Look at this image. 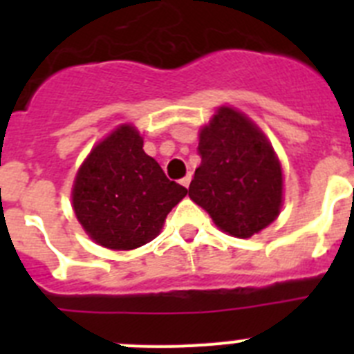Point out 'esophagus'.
Returning a JSON list of instances; mask_svg holds the SVG:
<instances>
[{"label": "esophagus", "instance_id": "obj_1", "mask_svg": "<svg viewBox=\"0 0 354 354\" xmlns=\"http://www.w3.org/2000/svg\"><path fill=\"white\" fill-rule=\"evenodd\" d=\"M189 183H192V174H187L186 177H183V179H180V184H183L184 187L189 186Z\"/></svg>", "mask_w": 354, "mask_h": 354}]
</instances>
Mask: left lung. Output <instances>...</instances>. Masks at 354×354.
Segmentation results:
<instances>
[{"instance_id": "1", "label": "left lung", "mask_w": 354, "mask_h": 354, "mask_svg": "<svg viewBox=\"0 0 354 354\" xmlns=\"http://www.w3.org/2000/svg\"><path fill=\"white\" fill-rule=\"evenodd\" d=\"M202 158L189 184V198L209 212L223 232L252 237L277 220L282 209V167L246 115L221 106L200 131Z\"/></svg>"}]
</instances>
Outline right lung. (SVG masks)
Segmentation results:
<instances>
[{
  "instance_id": "right-lung-1",
  "label": "right lung",
  "mask_w": 354,
  "mask_h": 354,
  "mask_svg": "<svg viewBox=\"0 0 354 354\" xmlns=\"http://www.w3.org/2000/svg\"><path fill=\"white\" fill-rule=\"evenodd\" d=\"M186 195V187L168 179L158 161L145 154L136 127L124 124L83 161L72 205L97 245L134 250L161 232L168 212Z\"/></svg>"
}]
</instances>
